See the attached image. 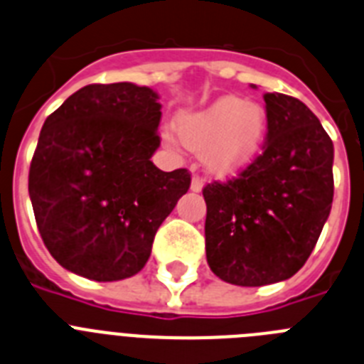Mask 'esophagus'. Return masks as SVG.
<instances>
[{
  "label": "esophagus",
  "mask_w": 364,
  "mask_h": 364,
  "mask_svg": "<svg viewBox=\"0 0 364 364\" xmlns=\"http://www.w3.org/2000/svg\"><path fill=\"white\" fill-rule=\"evenodd\" d=\"M201 188H203V179H201L200 176H194V178H192L191 191L192 192H201Z\"/></svg>",
  "instance_id": "obj_1"
}]
</instances>
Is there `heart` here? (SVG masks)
Segmentation results:
<instances>
[{
    "label": "heart",
    "mask_w": 364,
    "mask_h": 364,
    "mask_svg": "<svg viewBox=\"0 0 364 364\" xmlns=\"http://www.w3.org/2000/svg\"><path fill=\"white\" fill-rule=\"evenodd\" d=\"M186 148L205 151L203 159L214 173L227 176L245 168L264 143L267 115L257 102L221 97L198 112H185L176 121Z\"/></svg>",
    "instance_id": "b5f03b06"
}]
</instances>
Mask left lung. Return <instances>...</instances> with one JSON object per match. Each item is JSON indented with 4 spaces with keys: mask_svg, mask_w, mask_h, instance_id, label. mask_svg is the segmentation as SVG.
<instances>
[{
    "mask_svg": "<svg viewBox=\"0 0 364 364\" xmlns=\"http://www.w3.org/2000/svg\"><path fill=\"white\" fill-rule=\"evenodd\" d=\"M267 134L236 178L208 183L205 251L235 286H267L306 264L333 201V143L295 97L265 93Z\"/></svg>",
    "mask_w": 364,
    "mask_h": 364,
    "instance_id": "left-lung-1",
    "label": "left lung"
}]
</instances>
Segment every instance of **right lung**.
<instances>
[{
  "instance_id": "obj_1",
  "label": "right lung",
  "mask_w": 364,
  "mask_h": 364,
  "mask_svg": "<svg viewBox=\"0 0 364 364\" xmlns=\"http://www.w3.org/2000/svg\"><path fill=\"white\" fill-rule=\"evenodd\" d=\"M157 93L129 82L90 84L50 113L29 170L34 218L50 257L97 282L134 277L159 225L191 186L163 172Z\"/></svg>"
}]
</instances>
